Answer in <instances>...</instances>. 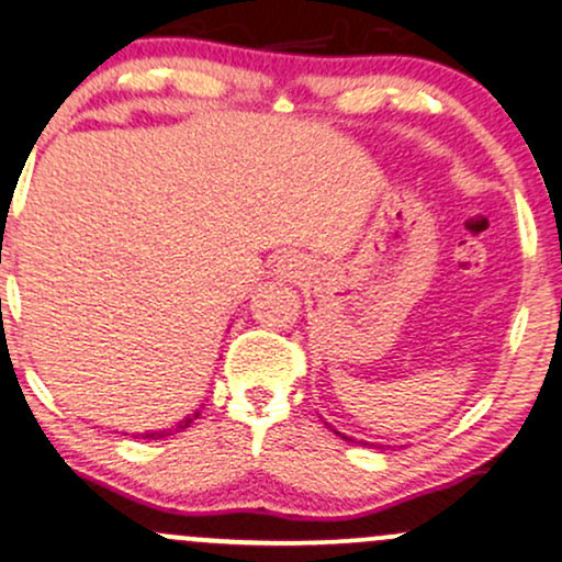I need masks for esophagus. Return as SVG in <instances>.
Segmentation results:
<instances>
[{"label":"esophagus","mask_w":562,"mask_h":562,"mask_svg":"<svg viewBox=\"0 0 562 562\" xmlns=\"http://www.w3.org/2000/svg\"><path fill=\"white\" fill-rule=\"evenodd\" d=\"M274 274L285 282H299L308 274V267L306 261H303V256H282V259L277 261Z\"/></svg>","instance_id":"esophagus-1"}]
</instances>
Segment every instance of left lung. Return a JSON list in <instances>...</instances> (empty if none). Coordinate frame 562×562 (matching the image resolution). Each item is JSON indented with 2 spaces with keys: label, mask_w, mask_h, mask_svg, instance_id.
I'll use <instances>...</instances> for the list:
<instances>
[{
  "label": "left lung",
  "mask_w": 562,
  "mask_h": 562,
  "mask_svg": "<svg viewBox=\"0 0 562 562\" xmlns=\"http://www.w3.org/2000/svg\"><path fill=\"white\" fill-rule=\"evenodd\" d=\"M325 425H327V428H330V430H333V434H335V436L346 438V441H353V438H348V436H344V434H340V430H335L330 423H325ZM359 443H362V447H370V449H383V447H380V443H372V441H359Z\"/></svg>",
  "instance_id": "left-lung-1"
}]
</instances>
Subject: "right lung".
<instances>
[{"mask_svg":"<svg viewBox=\"0 0 562 562\" xmlns=\"http://www.w3.org/2000/svg\"><path fill=\"white\" fill-rule=\"evenodd\" d=\"M198 415H200V409H195V412H192V415H187V417H184V420H182V423H179V425H177V428H173V430H177V434H179V430L190 428V425L198 420ZM173 430H171V428H166V430H150V434H139V436H142V438H166V436H173Z\"/></svg>","mask_w":562,"mask_h":562,"instance_id":"add662e5","label":"right lung"}]
</instances>
